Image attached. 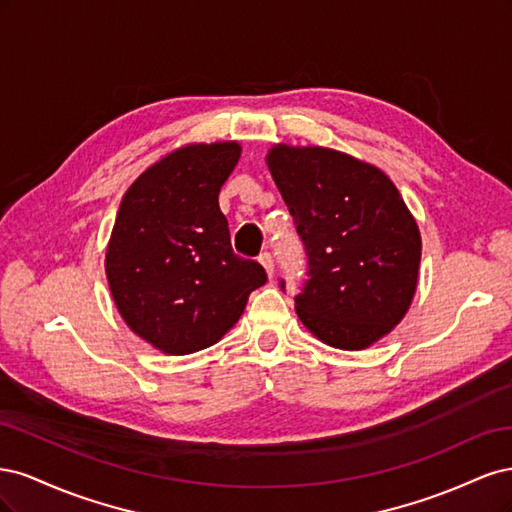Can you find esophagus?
I'll use <instances>...</instances> for the list:
<instances>
[{
  "mask_svg": "<svg viewBox=\"0 0 512 512\" xmlns=\"http://www.w3.org/2000/svg\"><path fill=\"white\" fill-rule=\"evenodd\" d=\"M258 262H260L262 267H265L267 275H269V277H273V271H275V265H273V256H271L269 252H262V254L258 256Z\"/></svg>",
  "mask_w": 512,
  "mask_h": 512,
  "instance_id": "esophagus-1",
  "label": "esophagus"
}]
</instances>
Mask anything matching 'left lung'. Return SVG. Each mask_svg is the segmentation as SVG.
I'll return each mask as SVG.
<instances>
[{"instance_id":"left-lung-1","label":"left lung","mask_w":512,"mask_h":512,"mask_svg":"<svg viewBox=\"0 0 512 512\" xmlns=\"http://www.w3.org/2000/svg\"><path fill=\"white\" fill-rule=\"evenodd\" d=\"M267 164L307 256L301 322L333 348L378 342L418 282L421 232L404 198L380 168L335 149L275 145Z\"/></svg>"}]
</instances>
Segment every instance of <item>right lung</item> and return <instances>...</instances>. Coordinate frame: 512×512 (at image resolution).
I'll use <instances>...</instances> for the list:
<instances>
[{
	"mask_svg": "<svg viewBox=\"0 0 512 512\" xmlns=\"http://www.w3.org/2000/svg\"><path fill=\"white\" fill-rule=\"evenodd\" d=\"M241 158L235 141L188 145L123 194L106 247V280L128 327L164 354L218 344L267 282L232 252L218 196Z\"/></svg>",
	"mask_w": 512,
	"mask_h": 512,
	"instance_id": "1",
	"label": "right lung"
}]
</instances>
